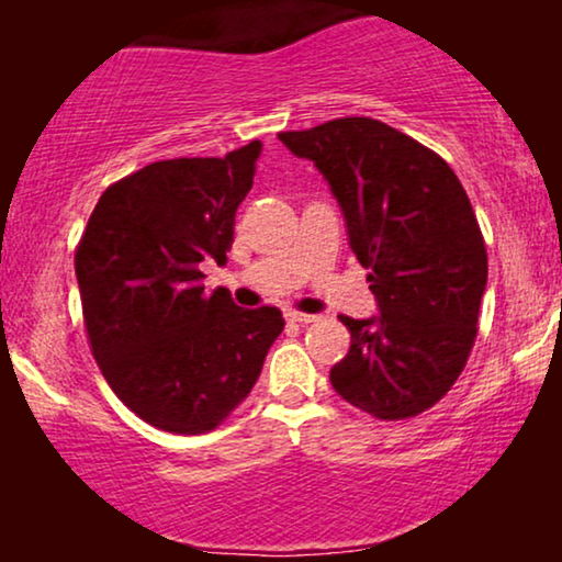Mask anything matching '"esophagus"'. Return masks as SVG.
<instances>
[{
  "mask_svg": "<svg viewBox=\"0 0 562 562\" xmlns=\"http://www.w3.org/2000/svg\"><path fill=\"white\" fill-rule=\"evenodd\" d=\"M286 317L291 322H296V325H310V322L317 319V317H314V314H304V312H289Z\"/></svg>",
  "mask_w": 562,
  "mask_h": 562,
  "instance_id": "obj_1",
  "label": "esophagus"
}]
</instances>
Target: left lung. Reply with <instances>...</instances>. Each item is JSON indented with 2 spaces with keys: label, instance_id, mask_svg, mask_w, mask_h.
Wrapping results in <instances>:
<instances>
[{
  "label": "left lung",
  "instance_id": "obj_1",
  "mask_svg": "<svg viewBox=\"0 0 562 562\" xmlns=\"http://www.w3.org/2000/svg\"><path fill=\"white\" fill-rule=\"evenodd\" d=\"M279 140L325 176L379 314L340 317L350 350L329 381L375 419H406L448 394L471 356L486 245L445 160L371 117L329 120Z\"/></svg>",
  "mask_w": 562,
  "mask_h": 562
}]
</instances>
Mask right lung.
<instances>
[{
	"label": "right lung",
	"instance_id": "obj_1",
	"mask_svg": "<svg viewBox=\"0 0 562 562\" xmlns=\"http://www.w3.org/2000/svg\"><path fill=\"white\" fill-rule=\"evenodd\" d=\"M260 143L225 158L158 160L99 196L76 248L91 352L120 402L148 425L204 435L256 386L283 317L204 289L227 263L235 212Z\"/></svg>",
	"mask_w": 562,
	"mask_h": 562
}]
</instances>
